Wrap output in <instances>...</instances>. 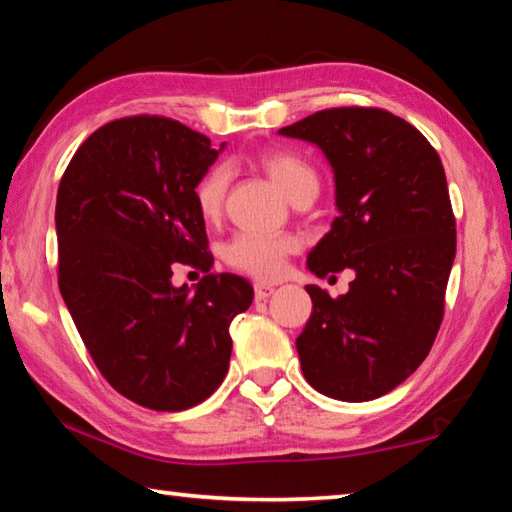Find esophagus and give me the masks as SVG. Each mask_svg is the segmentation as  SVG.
I'll list each match as a JSON object with an SVG mask.
<instances>
[{"mask_svg": "<svg viewBox=\"0 0 512 512\" xmlns=\"http://www.w3.org/2000/svg\"><path fill=\"white\" fill-rule=\"evenodd\" d=\"M273 284H255V300H266L273 296Z\"/></svg>", "mask_w": 512, "mask_h": 512, "instance_id": "1", "label": "esophagus"}]
</instances>
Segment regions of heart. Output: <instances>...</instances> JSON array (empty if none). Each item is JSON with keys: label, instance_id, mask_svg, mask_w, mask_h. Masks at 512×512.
<instances>
[{"label": "heart", "instance_id": "1", "mask_svg": "<svg viewBox=\"0 0 512 512\" xmlns=\"http://www.w3.org/2000/svg\"><path fill=\"white\" fill-rule=\"evenodd\" d=\"M273 183L287 194L291 201L302 192H318V173L298 153L287 149L264 151L257 158ZM225 192H228V169H207L194 187L196 210L207 223L223 214ZM298 239L291 235H262V232H239L223 248V259L232 268L257 280H275L284 271V262L298 250Z\"/></svg>", "mask_w": 512, "mask_h": 512}]
</instances>
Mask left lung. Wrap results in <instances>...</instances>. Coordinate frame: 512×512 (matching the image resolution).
<instances>
[{
  "mask_svg": "<svg viewBox=\"0 0 512 512\" xmlns=\"http://www.w3.org/2000/svg\"><path fill=\"white\" fill-rule=\"evenodd\" d=\"M280 135L316 144L334 169L339 216L309 271L357 273L339 298L307 287L302 375L334 400H375L415 372L443 323L456 255L443 162L418 128L381 108L318 110Z\"/></svg>",
  "mask_w": 512,
  "mask_h": 512,
  "instance_id": "left-lung-1",
  "label": "left lung"
}]
</instances>
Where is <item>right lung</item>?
Wrapping results in <instances>:
<instances>
[{"label":"right lung","mask_w":512,"mask_h":512,"mask_svg":"<svg viewBox=\"0 0 512 512\" xmlns=\"http://www.w3.org/2000/svg\"><path fill=\"white\" fill-rule=\"evenodd\" d=\"M221 149L176 119L133 115L85 140L56 198L58 287L92 361L153 411L207 400L230 363V323L253 302L244 277L210 268L194 187ZM206 275L192 294L170 266Z\"/></svg>","instance_id":"1"}]
</instances>
